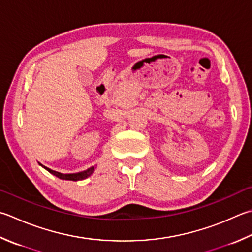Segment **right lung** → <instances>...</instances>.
I'll return each mask as SVG.
<instances>
[{
  "instance_id": "right-lung-1",
  "label": "right lung",
  "mask_w": 252,
  "mask_h": 252,
  "mask_svg": "<svg viewBox=\"0 0 252 252\" xmlns=\"http://www.w3.org/2000/svg\"><path fill=\"white\" fill-rule=\"evenodd\" d=\"M42 167H43V168H46L49 172H51L52 175L57 176L58 178L64 179V180H72V181H77V180L86 179L87 177H90L94 172V170H95V167H91V168H88V169L84 170V171H81V172H77V174H61V172L51 170L50 168H47V167H44V166H42Z\"/></svg>"
}]
</instances>
